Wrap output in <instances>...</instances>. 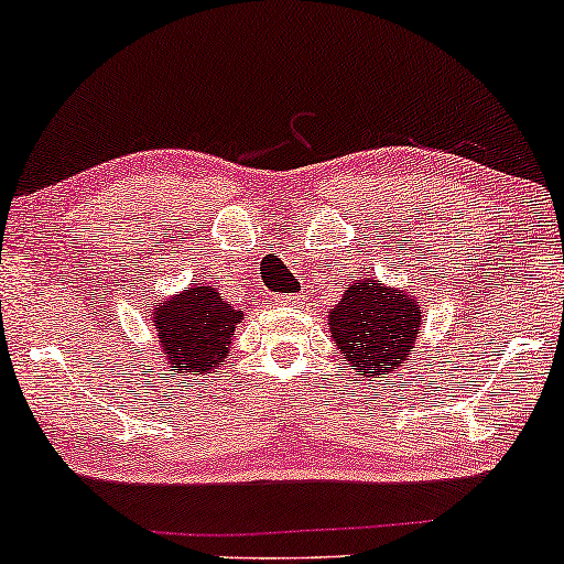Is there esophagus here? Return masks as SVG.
Returning <instances> with one entry per match:
<instances>
[{
	"label": "esophagus",
	"mask_w": 564,
	"mask_h": 564,
	"mask_svg": "<svg viewBox=\"0 0 564 564\" xmlns=\"http://www.w3.org/2000/svg\"><path fill=\"white\" fill-rule=\"evenodd\" d=\"M303 297H305L303 293H282V295H276L274 301L280 305H301Z\"/></svg>",
	"instance_id": "esophagus-1"
}]
</instances>
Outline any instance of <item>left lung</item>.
<instances>
[{
  "label": "left lung",
  "instance_id": "8db88e82",
  "mask_svg": "<svg viewBox=\"0 0 564 564\" xmlns=\"http://www.w3.org/2000/svg\"><path fill=\"white\" fill-rule=\"evenodd\" d=\"M421 305L408 293L356 280L329 311V332L360 377L381 379L410 358L419 337Z\"/></svg>",
  "mask_w": 564,
  "mask_h": 564
}]
</instances>
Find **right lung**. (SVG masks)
<instances>
[{
  "instance_id": "right-lung-1",
  "label": "right lung",
  "mask_w": 564,
  "mask_h": 564,
  "mask_svg": "<svg viewBox=\"0 0 564 564\" xmlns=\"http://www.w3.org/2000/svg\"><path fill=\"white\" fill-rule=\"evenodd\" d=\"M238 322L240 311L225 303L217 284H193L154 311L156 339L162 345L159 356L183 377L214 371L225 364Z\"/></svg>"
}]
</instances>
